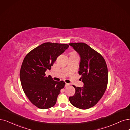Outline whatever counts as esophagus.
<instances>
[{
	"instance_id": "obj_1",
	"label": "esophagus",
	"mask_w": 130,
	"mask_h": 130,
	"mask_svg": "<svg viewBox=\"0 0 130 130\" xmlns=\"http://www.w3.org/2000/svg\"><path fill=\"white\" fill-rule=\"evenodd\" d=\"M70 85L69 84H68V83H66L65 84V87H68V86H69Z\"/></svg>"
}]
</instances>
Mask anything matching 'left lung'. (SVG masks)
Here are the masks:
<instances>
[{
    "label": "left lung",
    "mask_w": 130,
    "mask_h": 130,
    "mask_svg": "<svg viewBox=\"0 0 130 130\" xmlns=\"http://www.w3.org/2000/svg\"><path fill=\"white\" fill-rule=\"evenodd\" d=\"M80 57L79 74L84 87H74L75 93L69 101L73 106L87 109L97 104L107 89L108 72L106 62L99 53L84 43H69Z\"/></svg>",
    "instance_id": "obj_1"
}]
</instances>
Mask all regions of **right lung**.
I'll use <instances>...</instances> for the list:
<instances>
[{"mask_svg":"<svg viewBox=\"0 0 130 130\" xmlns=\"http://www.w3.org/2000/svg\"><path fill=\"white\" fill-rule=\"evenodd\" d=\"M69 45L47 42L35 48L24 58L20 72V78L24 93L30 101L42 109L50 108L56 103L58 96L65 83L45 76L51 70L57 58Z\"/></svg>","mask_w":130,"mask_h":130,"instance_id":"add662e5","label":"right lung"}]
</instances>
